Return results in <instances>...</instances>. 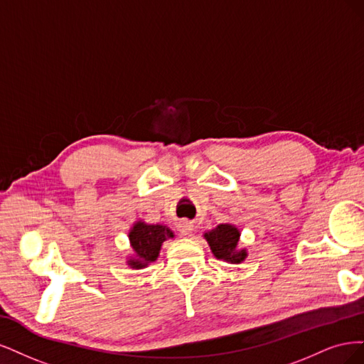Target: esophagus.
Masks as SVG:
<instances>
[{
  "instance_id": "esophagus-1",
  "label": "esophagus",
  "mask_w": 364,
  "mask_h": 364,
  "mask_svg": "<svg viewBox=\"0 0 364 364\" xmlns=\"http://www.w3.org/2000/svg\"><path fill=\"white\" fill-rule=\"evenodd\" d=\"M178 230H180L181 234H184V236H191V234L195 230V225L192 224V222H189V220H183V222H180V224H178Z\"/></svg>"
}]
</instances>
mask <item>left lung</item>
Returning a JSON list of instances; mask_svg holds the SVG:
<instances>
[{"label": "left lung", "instance_id": "1", "mask_svg": "<svg viewBox=\"0 0 364 364\" xmlns=\"http://www.w3.org/2000/svg\"><path fill=\"white\" fill-rule=\"evenodd\" d=\"M204 239L218 260L230 264H239L248 257L246 248H239L240 231L232 224H219L216 228L205 231Z\"/></svg>", "mask_w": 364, "mask_h": 364}]
</instances>
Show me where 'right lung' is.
Instances as JSON below:
<instances>
[{"label": "right lung", "mask_w": 364, "mask_h": 364, "mask_svg": "<svg viewBox=\"0 0 364 364\" xmlns=\"http://www.w3.org/2000/svg\"><path fill=\"white\" fill-rule=\"evenodd\" d=\"M173 237L175 234L168 225L136 220L128 232L133 254L127 257V264L133 269L148 267V264L159 259L163 242Z\"/></svg>", "instance_id": "1"}]
</instances>
